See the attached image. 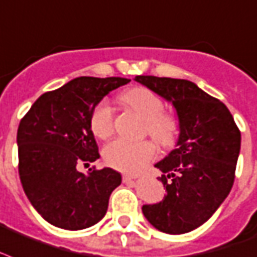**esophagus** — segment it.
Masks as SVG:
<instances>
[{
	"mask_svg": "<svg viewBox=\"0 0 257 257\" xmlns=\"http://www.w3.org/2000/svg\"><path fill=\"white\" fill-rule=\"evenodd\" d=\"M135 179H136V178H135V176H132V175H124V176H122V181H124V182H133Z\"/></svg>",
	"mask_w": 257,
	"mask_h": 257,
	"instance_id": "esophagus-1",
	"label": "esophagus"
}]
</instances>
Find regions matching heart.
I'll use <instances>...</instances> for the list:
<instances>
[{
  "label": "heart",
  "mask_w": 257,
  "mask_h": 257,
  "mask_svg": "<svg viewBox=\"0 0 257 257\" xmlns=\"http://www.w3.org/2000/svg\"><path fill=\"white\" fill-rule=\"evenodd\" d=\"M122 102L146 120V132L162 147H171L179 133L175 115L164 111L163 99L146 87H133L121 95ZM91 131L99 139H107L114 131V114L107 102L98 103L90 118ZM156 150L150 140L128 142L117 139L103 150L107 166L120 171L135 174L146 167L155 158Z\"/></svg>",
  "instance_id": "1"
}]
</instances>
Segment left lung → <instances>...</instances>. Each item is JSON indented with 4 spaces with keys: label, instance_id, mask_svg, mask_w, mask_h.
I'll use <instances>...</instances> for the list:
<instances>
[{
    "label": "left lung",
    "instance_id": "1",
    "mask_svg": "<svg viewBox=\"0 0 257 257\" xmlns=\"http://www.w3.org/2000/svg\"><path fill=\"white\" fill-rule=\"evenodd\" d=\"M135 81L172 102L179 118L175 150L155 164L163 172L164 199L143 213L160 232L182 234L205 224L234 182L241 133L220 99L193 82L139 75Z\"/></svg>",
    "mask_w": 257,
    "mask_h": 257
}]
</instances>
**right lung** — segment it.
<instances>
[{"label":"right lung","mask_w":257,"mask_h":257,"mask_svg":"<svg viewBox=\"0 0 257 257\" xmlns=\"http://www.w3.org/2000/svg\"><path fill=\"white\" fill-rule=\"evenodd\" d=\"M131 79L79 76L37 98L17 131L19 174L29 202L50 224L67 230L93 226L121 185L111 168L78 171L99 158L90 118L109 91Z\"/></svg>","instance_id":"1"}]
</instances>
